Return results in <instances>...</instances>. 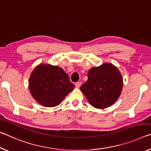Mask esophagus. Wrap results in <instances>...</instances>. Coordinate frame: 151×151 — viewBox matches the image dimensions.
I'll return each mask as SVG.
<instances>
[{
    "mask_svg": "<svg viewBox=\"0 0 151 151\" xmlns=\"http://www.w3.org/2000/svg\"><path fill=\"white\" fill-rule=\"evenodd\" d=\"M81 85V82H76V83H75V86L76 88H79Z\"/></svg>",
    "mask_w": 151,
    "mask_h": 151,
    "instance_id": "1",
    "label": "esophagus"
}]
</instances>
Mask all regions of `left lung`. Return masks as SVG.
Masks as SVG:
<instances>
[{
  "mask_svg": "<svg viewBox=\"0 0 151 151\" xmlns=\"http://www.w3.org/2000/svg\"><path fill=\"white\" fill-rule=\"evenodd\" d=\"M123 79L119 70L111 63H105L91 68L88 80L81 91L92 106L103 109L111 106L121 94Z\"/></svg>",
  "mask_w": 151,
  "mask_h": 151,
  "instance_id": "left-lung-1",
  "label": "left lung"
}]
</instances>
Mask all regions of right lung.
<instances>
[{"label":"right lung","instance_id":"1","mask_svg":"<svg viewBox=\"0 0 151 151\" xmlns=\"http://www.w3.org/2000/svg\"><path fill=\"white\" fill-rule=\"evenodd\" d=\"M29 91L41 105L54 107L60 104L75 85L62 68L42 63L36 66L30 76Z\"/></svg>","mask_w":151,"mask_h":151}]
</instances>
